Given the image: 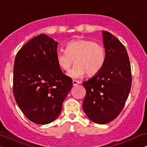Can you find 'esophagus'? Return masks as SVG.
Listing matches in <instances>:
<instances>
[{
  "mask_svg": "<svg viewBox=\"0 0 147 147\" xmlns=\"http://www.w3.org/2000/svg\"><path fill=\"white\" fill-rule=\"evenodd\" d=\"M79 83H80V82H79V81H77V80H73V81H72V84H73L74 86H76L77 85H78Z\"/></svg>",
  "mask_w": 147,
  "mask_h": 147,
  "instance_id": "1",
  "label": "esophagus"
}]
</instances>
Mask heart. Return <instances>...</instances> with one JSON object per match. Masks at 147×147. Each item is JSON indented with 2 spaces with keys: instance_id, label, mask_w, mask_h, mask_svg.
I'll return each mask as SVG.
<instances>
[{
  "instance_id": "heart-1",
  "label": "heart",
  "mask_w": 147,
  "mask_h": 147,
  "mask_svg": "<svg viewBox=\"0 0 147 147\" xmlns=\"http://www.w3.org/2000/svg\"><path fill=\"white\" fill-rule=\"evenodd\" d=\"M59 66L68 71L74 62L76 65L68 72L72 78H79L86 73L88 77L95 75L104 66L106 52L100 43L88 39H75L68 42L65 51H59L56 55Z\"/></svg>"
}]
</instances>
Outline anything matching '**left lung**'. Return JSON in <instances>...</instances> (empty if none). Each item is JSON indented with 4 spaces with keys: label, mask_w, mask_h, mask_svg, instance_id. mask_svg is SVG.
<instances>
[{
    "label": "left lung",
    "mask_w": 147,
    "mask_h": 147,
    "mask_svg": "<svg viewBox=\"0 0 147 147\" xmlns=\"http://www.w3.org/2000/svg\"><path fill=\"white\" fill-rule=\"evenodd\" d=\"M106 60L97 75L83 82L86 93L83 109L97 124H107L119 115L131 90L132 75L125 47L112 34L103 31Z\"/></svg>",
    "instance_id": "1"
}]
</instances>
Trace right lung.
<instances>
[{
  "instance_id": "add662e5",
  "label": "right lung",
  "mask_w": 147,
  "mask_h": 147,
  "mask_svg": "<svg viewBox=\"0 0 147 147\" xmlns=\"http://www.w3.org/2000/svg\"><path fill=\"white\" fill-rule=\"evenodd\" d=\"M57 42L45 34L34 37L15 57L13 93L18 107L31 122H52L58 117L72 79L57 62Z\"/></svg>"
}]
</instances>
